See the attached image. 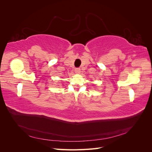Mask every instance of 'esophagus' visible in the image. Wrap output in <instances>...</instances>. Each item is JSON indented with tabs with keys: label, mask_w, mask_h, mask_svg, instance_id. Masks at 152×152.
<instances>
[{
	"label": "esophagus",
	"mask_w": 152,
	"mask_h": 152,
	"mask_svg": "<svg viewBox=\"0 0 152 152\" xmlns=\"http://www.w3.org/2000/svg\"><path fill=\"white\" fill-rule=\"evenodd\" d=\"M81 70H80V68H76L75 69V72L77 73V74H79V73H80V71Z\"/></svg>",
	"instance_id": "34e87169"
}]
</instances>
